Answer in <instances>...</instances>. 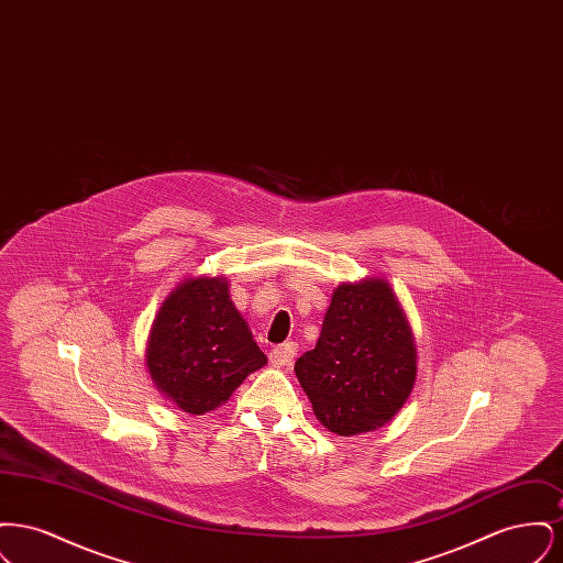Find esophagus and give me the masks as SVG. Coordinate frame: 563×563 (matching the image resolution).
Instances as JSON below:
<instances>
[{
    "instance_id": "34e87169",
    "label": "esophagus",
    "mask_w": 563,
    "mask_h": 563,
    "mask_svg": "<svg viewBox=\"0 0 563 563\" xmlns=\"http://www.w3.org/2000/svg\"><path fill=\"white\" fill-rule=\"evenodd\" d=\"M295 354H297V344L295 342H287L280 344L269 352V363L274 367H287L294 363Z\"/></svg>"
}]
</instances>
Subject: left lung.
I'll list each match as a JSON object with an SVG mask.
<instances>
[{"label":"left lung","mask_w":563,"mask_h":563,"mask_svg":"<svg viewBox=\"0 0 563 563\" xmlns=\"http://www.w3.org/2000/svg\"><path fill=\"white\" fill-rule=\"evenodd\" d=\"M295 375L324 429L352 437L388 422L416 382L411 331L388 283L338 287Z\"/></svg>","instance_id":"8db88e82"}]
</instances>
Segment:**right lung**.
<instances>
[{
	"label": "right lung",
	"instance_id": "right-lung-1",
	"mask_svg": "<svg viewBox=\"0 0 563 563\" xmlns=\"http://www.w3.org/2000/svg\"><path fill=\"white\" fill-rule=\"evenodd\" d=\"M268 363L234 308L223 278L181 283L154 321L147 367L162 393L188 413H207Z\"/></svg>",
	"mask_w": 563,
	"mask_h": 563
}]
</instances>
